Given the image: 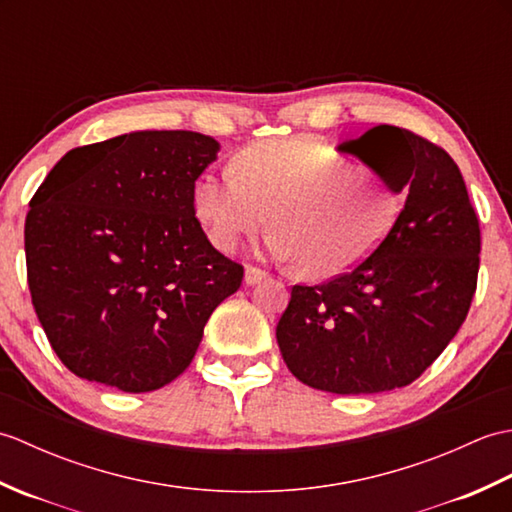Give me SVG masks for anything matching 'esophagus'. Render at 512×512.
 I'll list each match as a JSON object with an SVG mask.
<instances>
[{
    "mask_svg": "<svg viewBox=\"0 0 512 512\" xmlns=\"http://www.w3.org/2000/svg\"><path fill=\"white\" fill-rule=\"evenodd\" d=\"M266 277H268L266 270L257 268V266H248L246 273H244V281H246L248 286H255V284H259V281H262V279H266Z\"/></svg>",
    "mask_w": 512,
    "mask_h": 512,
    "instance_id": "obj_1",
    "label": "esophagus"
}]
</instances>
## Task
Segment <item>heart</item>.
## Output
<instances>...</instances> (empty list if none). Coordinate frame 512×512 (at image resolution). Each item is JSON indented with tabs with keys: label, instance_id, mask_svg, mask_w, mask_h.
Instances as JSON below:
<instances>
[{
	"label": "heart",
	"instance_id": "obj_1",
	"mask_svg": "<svg viewBox=\"0 0 512 512\" xmlns=\"http://www.w3.org/2000/svg\"><path fill=\"white\" fill-rule=\"evenodd\" d=\"M369 173L319 136L264 140L239 151L233 173L202 176L193 209L226 253L268 220L270 253L330 279L372 255L396 222V200Z\"/></svg>",
	"mask_w": 512,
	"mask_h": 512
}]
</instances>
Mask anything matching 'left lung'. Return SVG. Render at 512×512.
Segmentation results:
<instances>
[{"instance_id": "1", "label": "left lung", "mask_w": 512, "mask_h": 512, "mask_svg": "<svg viewBox=\"0 0 512 512\" xmlns=\"http://www.w3.org/2000/svg\"><path fill=\"white\" fill-rule=\"evenodd\" d=\"M343 149L374 158L405 204L350 273L292 286L277 343L303 385L378 394L413 383L458 334L477 288L480 220L458 165L427 138L378 125Z\"/></svg>"}]
</instances>
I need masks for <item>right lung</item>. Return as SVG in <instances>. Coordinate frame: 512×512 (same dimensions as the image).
<instances>
[{
	"label": "right lung",
	"mask_w": 512,
	"mask_h": 512,
	"mask_svg": "<svg viewBox=\"0 0 512 512\" xmlns=\"http://www.w3.org/2000/svg\"><path fill=\"white\" fill-rule=\"evenodd\" d=\"M217 151L184 129L123 134L70 149L32 195V306L72 374L143 394L191 365L206 321L244 277L193 209Z\"/></svg>",
	"instance_id": "add662e5"
}]
</instances>
